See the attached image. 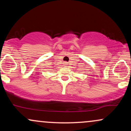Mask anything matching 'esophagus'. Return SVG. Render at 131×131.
<instances>
[{
	"label": "esophagus",
	"mask_w": 131,
	"mask_h": 131,
	"mask_svg": "<svg viewBox=\"0 0 131 131\" xmlns=\"http://www.w3.org/2000/svg\"><path fill=\"white\" fill-rule=\"evenodd\" d=\"M67 65H68V64H67V63H65V64H64V67H67Z\"/></svg>",
	"instance_id": "esophagus-1"
}]
</instances>
